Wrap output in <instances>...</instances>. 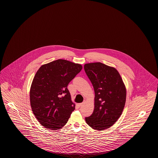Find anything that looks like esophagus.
I'll return each mask as SVG.
<instances>
[{"mask_svg":"<svg viewBox=\"0 0 158 158\" xmlns=\"http://www.w3.org/2000/svg\"><path fill=\"white\" fill-rule=\"evenodd\" d=\"M83 103H78L77 104V106H78V107H81L82 105H83Z\"/></svg>","mask_w":158,"mask_h":158,"instance_id":"obj_1","label":"esophagus"}]
</instances>
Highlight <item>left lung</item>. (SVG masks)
<instances>
[{
	"mask_svg": "<svg viewBox=\"0 0 158 158\" xmlns=\"http://www.w3.org/2000/svg\"><path fill=\"white\" fill-rule=\"evenodd\" d=\"M84 71L95 93L93 114L85 117L92 128L103 130L110 127L120 117L126 100V89L115 68L100 62L84 65Z\"/></svg>",
	"mask_w": 158,
	"mask_h": 158,
	"instance_id": "obj_1",
	"label": "left lung"
}]
</instances>
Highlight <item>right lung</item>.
<instances>
[{"label": "right lung", "instance_id": "obj_1", "mask_svg": "<svg viewBox=\"0 0 158 158\" xmlns=\"http://www.w3.org/2000/svg\"><path fill=\"white\" fill-rule=\"evenodd\" d=\"M82 68L80 64L58 59L42 65L36 73L30 89V104L45 128L56 130L67 124L75 109L67 86Z\"/></svg>", "mask_w": 158, "mask_h": 158}]
</instances>
